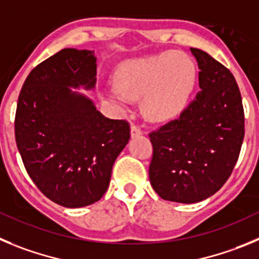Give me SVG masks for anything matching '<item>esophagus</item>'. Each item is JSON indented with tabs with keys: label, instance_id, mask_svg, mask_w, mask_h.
Returning <instances> with one entry per match:
<instances>
[{
	"label": "esophagus",
	"instance_id": "obj_1",
	"mask_svg": "<svg viewBox=\"0 0 259 259\" xmlns=\"http://www.w3.org/2000/svg\"><path fill=\"white\" fill-rule=\"evenodd\" d=\"M143 132H142L141 126H138V125H132V127H130V134H132V137H138Z\"/></svg>",
	"mask_w": 259,
	"mask_h": 259
}]
</instances>
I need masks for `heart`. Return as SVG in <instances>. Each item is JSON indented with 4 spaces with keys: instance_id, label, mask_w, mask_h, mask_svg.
Returning a JSON list of instances; mask_svg holds the SVG:
<instances>
[{
    "instance_id": "1",
    "label": "heart",
    "mask_w": 259,
    "mask_h": 259,
    "mask_svg": "<svg viewBox=\"0 0 259 259\" xmlns=\"http://www.w3.org/2000/svg\"><path fill=\"white\" fill-rule=\"evenodd\" d=\"M121 89H113L111 101L125 107L130 98L144 97L147 112L164 120L178 115L192 94L196 69L185 54H164L130 60L117 72Z\"/></svg>"
}]
</instances>
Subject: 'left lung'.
I'll return each mask as SVG.
<instances>
[{
	"instance_id": "1",
	"label": "left lung",
	"mask_w": 259,
	"mask_h": 259,
	"mask_svg": "<svg viewBox=\"0 0 259 259\" xmlns=\"http://www.w3.org/2000/svg\"><path fill=\"white\" fill-rule=\"evenodd\" d=\"M200 92L179 117L150 133V182L167 201L192 204L226 183L244 139V108L234 74L205 51L191 48Z\"/></svg>"
}]
</instances>
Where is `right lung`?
Returning a JSON list of instances; mask_svg holds the SVG:
<instances>
[{"label": "right lung", "instance_id": "right-lung-1", "mask_svg": "<svg viewBox=\"0 0 259 259\" xmlns=\"http://www.w3.org/2000/svg\"><path fill=\"white\" fill-rule=\"evenodd\" d=\"M92 50L63 49L34 67L18 98L15 141L28 176L51 201L81 208L101 200L115 160L130 139L126 120H111L69 88L95 85Z\"/></svg>", "mask_w": 259, "mask_h": 259}]
</instances>
